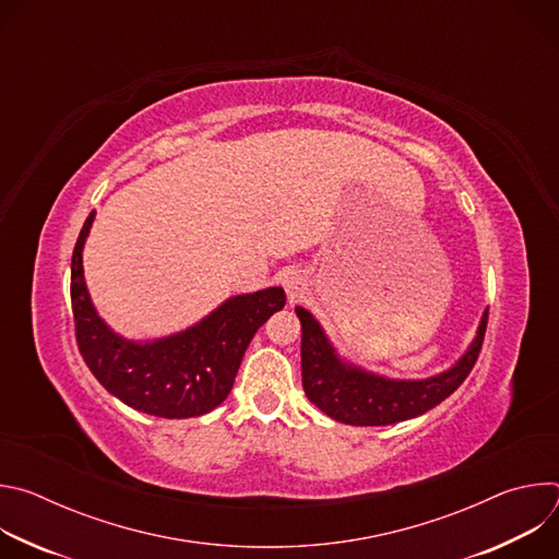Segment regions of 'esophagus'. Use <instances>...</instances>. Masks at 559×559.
I'll use <instances>...</instances> for the list:
<instances>
[{
  "label": "esophagus",
  "instance_id": "obj_1",
  "mask_svg": "<svg viewBox=\"0 0 559 559\" xmlns=\"http://www.w3.org/2000/svg\"><path fill=\"white\" fill-rule=\"evenodd\" d=\"M283 287H285V292L289 294V298H296V296H300V294L305 292L307 278H305L302 272L289 270V272H285V276H283Z\"/></svg>",
  "mask_w": 559,
  "mask_h": 559
}]
</instances>
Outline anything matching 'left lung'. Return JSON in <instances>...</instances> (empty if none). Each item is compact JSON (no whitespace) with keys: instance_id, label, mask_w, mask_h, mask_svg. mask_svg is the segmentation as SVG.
Here are the masks:
<instances>
[{"instance_id":"obj_1","label":"left lung","mask_w":559,"mask_h":559,"mask_svg":"<svg viewBox=\"0 0 559 559\" xmlns=\"http://www.w3.org/2000/svg\"><path fill=\"white\" fill-rule=\"evenodd\" d=\"M296 316L302 330L300 367L305 395L338 423L384 427L427 414L464 382L483 349L489 311L483 313L475 338L455 365L418 380L386 378L345 360L311 311L298 305Z\"/></svg>"}]
</instances>
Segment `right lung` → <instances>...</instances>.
Wrapping results in <instances>:
<instances>
[{"instance_id":"1","label":"right lung","mask_w":559,"mask_h":559,"mask_svg":"<svg viewBox=\"0 0 559 559\" xmlns=\"http://www.w3.org/2000/svg\"><path fill=\"white\" fill-rule=\"evenodd\" d=\"M88 214L70 267L76 345L93 376L128 407L156 418H194L216 409L231 391L246 349L259 328L285 307L283 287L223 300L192 328L154 341H130L112 332L93 305L84 278Z\"/></svg>"}]
</instances>
